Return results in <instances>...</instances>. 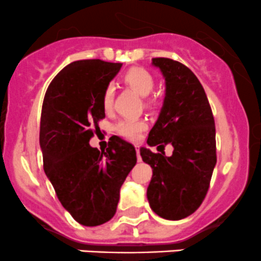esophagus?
<instances>
[{
    "mask_svg": "<svg viewBox=\"0 0 261 261\" xmlns=\"http://www.w3.org/2000/svg\"><path fill=\"white\" fill-rule=\"evenodd\" d=\"M136 154H138V162H141V156H140V149H139V146H136Z\"/></svg>",
    "mask_w": 261,
    "mask_h": 261,
    "instance_id": "obj_1",
    "label": "esophagus"
}]
</instances>
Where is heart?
<instances>
[{
	"instance_id": "b5f03b06",
	"label": "heart",
	"mask_w": 261,
	"mask_h": 261,
	"mask_svg": "<svg viewBox=\"0 0 261 261\" xmlns=\"http://www.w3.org/2000/svg\"><path fill=\"white\" fill-rule=\"evenodd\" d=\"M122 82L126 86L130 87L133 91L140 94L141 97L149 96L155 84L154 77L151 75V73L140 67L130 68L122 75ZM112 102H114V88L111 86H109L105 88L103 93H102V109L106 112H109L112 109ZM146 105L150 106L151 101L146 99ZM145 128L146 123L143 120H123L120 121L117 123V126H116L117 133L127 139H136L139 136V134L145 130Z\"/></svg>"
}]
</instances>
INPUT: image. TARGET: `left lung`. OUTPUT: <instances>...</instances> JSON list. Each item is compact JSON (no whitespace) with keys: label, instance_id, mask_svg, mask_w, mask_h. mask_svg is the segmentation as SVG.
Instances as JSON below:
<instances>
[{"label":"left lung","instance_id":"8db88e82","mask_svg":"<svg viewBox=\"0 0 261 261\" xmlns=\"http://www.w3.org/2000/svg\"><path fill=\"white\" fill-rule=\"evenodd\" d=\"M152 65L164 75L165 97L147 145L164 149L170 144L174 150L167 156L140 149L152 169L146 196L158 216L177 221L196 211L210 188L217 162L215 120L206 92L189 68L169 58H154Z\"/></svg>","mask_w":261,"mask_h":261}]
</instances>
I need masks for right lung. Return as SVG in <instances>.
I'll use <instances>...</instances> for the list:
<instances>
[{
  "label": "right lung",
  "instance_id": "obj_1",
  "mask_svg": "<svg viewBox=\"0 0 261 261\" xmlns=\"http://www.w3.org/2000/svg\"><path fill=\"white\" fill-rule=\"evenodd\" d=\"M121 63L77 60L46 89L40 120L44 172L58 199L78 223L98 226L115 216L121 186L136 164V150L118 136L106 151L89 145L105 118L102 93Z\"/></svg>",
  "mask_w": 261,
  "mask_h": 261
}]
</instances>
